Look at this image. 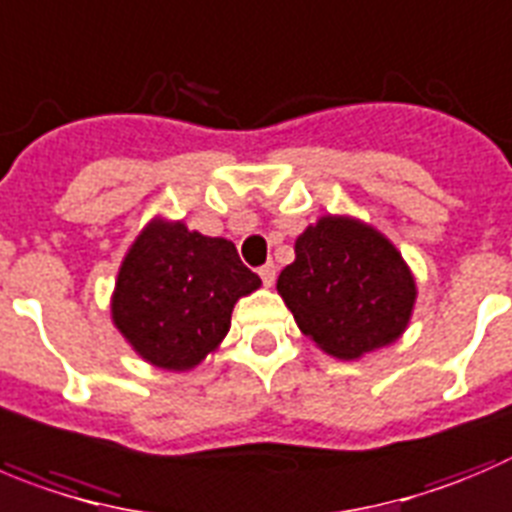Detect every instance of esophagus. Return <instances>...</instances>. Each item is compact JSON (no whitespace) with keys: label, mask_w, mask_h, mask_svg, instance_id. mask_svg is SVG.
I'll use <instances>...</instances> for the list:
<instances>
[{"label":"esophagus","mask_w":512,"mask_h":512,"mask_svg":"<svg viewBox=\"0 0 512 512\" xmlns=\"http://www.w3.org/2000/svg\"><path fill=\"white\" fill-rule=\"evenodd\" d=\"M275 275H278V272H275V265H272V262H267V265L260 267V278L262 283H265V288H270V285L275 283Z\"/></svg>","instance_id":"obj_1"}]
</instances>
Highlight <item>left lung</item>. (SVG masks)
Instances as JSON below:
<instances>
[{
	"instance_id": "obj_1",
	"label": "left lung",
	"mask_w": 512,
	"mask_h": 512,
	"mask_svg": "<svg viewBox=\"0 0 512 512\" xmlns=\"http://www.w3.org/2000/svg\"><path fill=\"white\" fill-rule=\"evenodd\" d=\"M278 293L321 351L353 361L407 331L417 283L401 252L371 224L326 214L295 240Z\"/></svg>"
}]
</instances>
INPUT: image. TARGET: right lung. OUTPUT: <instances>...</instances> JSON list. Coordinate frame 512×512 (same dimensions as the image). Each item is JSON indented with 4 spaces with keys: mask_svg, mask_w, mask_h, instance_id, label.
Listing matches in <instances>:
<instances>
[{
    "mask_svg": "<svg viewBox=\"0 0 512 512\" xmlns=\"http://www.w3.org/2000/svg\"><path fill=\"white\" fill-rule=\"evenodd\" d=\"M260 285L229 240L156 217L123 257L111 318L146 364L189 371L217 351L234 303Z\"/></svg>",
    "mask_w": 512,
    "mask_h": 512,
    "instance_id": "right-lung-1",
    "label": "right lung"
}]
</instances>
